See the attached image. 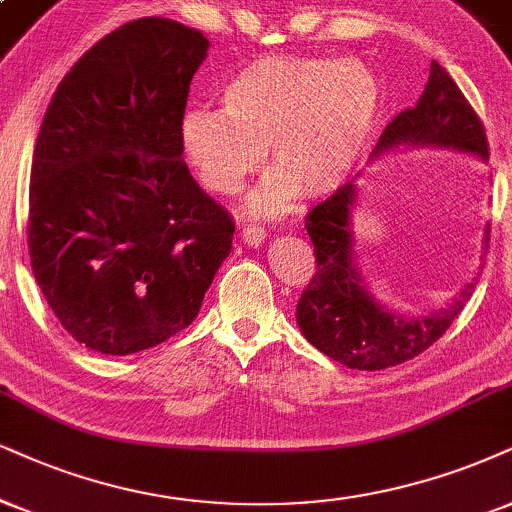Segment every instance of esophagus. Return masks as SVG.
<instances>
[{
    "label": "esophagus",
    "mask_w": 512,
    "mask_h": 512,
    "mask_svg": "<svg viewBox=\"0 0 512 512\" xmlns=\"http://www.w3.org/2000/svg\"><path fill=\"white\" fill-rule=\"evenodd\" d=\"M242 239L249 246H261L266 242V230L261 225H244L242 227Z\"/></svg>",
    "instance_id": "esophagus-1"
}]
</instances>
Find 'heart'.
<instances>
[{"label":"heart","mask_w":512,"mask_h":512,"mask_svg":"<svg viewBox=\"0 0 512 512\" xmlns=\"http://www.w3.org/2000/svg\"><path fill=\"white\" fill-rule=\"evenodd\" d=\"M223 111L180 118V151L199 185L235 194L266 159L277 168L251 199L258 213L296 194L325 197L356 166L380 113V82L365 63L327 56H263L220 90Z\"/></svg>","instance_id":"1"}]
</instances>
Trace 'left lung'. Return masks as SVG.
<instances>
[{
    "label": "left lung",
    "mask_w": 512,
    "mask_h": 512,
    "mask_svg": "<svg viewBox=\"0 0 512 512\" xmlns=\"http://www.w3.org/2000/svg\"><path fill=\"white\" fill-rule=\"evenodd\" d=\"M399 144L453 147L489 159L482 118L437 61H432L420 102L401 111L384 128L375 156ZM356 189L353 182H344L308 211L306 230L318 266L296 304V323L315 349L346 368L384 370L430 349L463 311L475 282H470L449 308L422 318H401L377 304L351 258L349 216L356 204ZM484 242H489V232Z\"/></svg>",
    "instance_id": "8db88e82"
}]
</instances>
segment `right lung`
<instances>
[{
    "label": "right lung",
    "mask_w": 512,
    "mask_h": 512,
    "mask_svg": "<svg viewBox=\"0 0 512 512\" xmlns=\"http://www.w3.org/2000/svg\"><path fill=\"white\" fill-rule=\"evenodd\" d=\"M201 30L161 16L102 37L63 75L37 135L30 266L75 342L128 356L197 318L235 223L189 175L180 118Z\"/></svg>",
    "instance_id": "right-lung-1"
}]
</instances>
